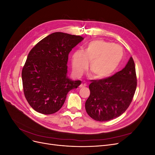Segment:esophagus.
<instances>
[{
	"mask_svg": "<svg viewBox=\"0 0 155 155\" xmlns=\"http://www.w3.org/2000/svg\"><path fill=\"white\" fill-rule=\"evenodd\" d=\"M87 86V83L85 81H83L81 83V84L80 85V86H79V87L80 88H82V87H85Z\"/></svg>",
	"mask_w": 155,
	"mask_h": 155,
	"instance_id": "obj_1",
	"label": "esophagus"
}]
</instances>
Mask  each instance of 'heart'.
Masks as SVG:
<instances>
[{"mask_svg": "<svg viewBox=\"0 0 155 155\" xmlns=\"http://www.w3.org/2000/svg\"><path fill=\"white\" fill-rule=\"evenodd\" d=\"M124 50L120 45L104 40L89 42L85 50H78L72 56L73 71L81 76L90 64L93 77L103 79L109 77L118 68L124 58Z\"/></svg>", "mask_w": 155, "mask_h": 155, "instance_id": "heart-1", "label": "heart"}]
</instances>
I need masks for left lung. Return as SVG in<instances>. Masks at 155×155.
<instances>
[{"instance_id":"8db88e82","label":"left lung","mask_w":155,"mask_h":155,"mask_svg":"<svg viewBox=\"0 0 155 155\" xmlns=\"http://www.w3.org/2000/svg\"><path fill=\"white\" fill-rule=\"evenodd\" d=\"M91 81V94L85 102L87 114L98 121L118 118L130 105L137 86L133 58L125 68L112 76Z\"/></svg>"}]
</instances>
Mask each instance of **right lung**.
<instances>
[{
	"label": "right lung",
	"instance_id": "add662e5",
	"mask_svg": "<svg viewBox=\"0 0 155 155\" xmlns=\"http://www.w3.org/2000/svg\"><path fill=\"white\" fill-rule=\"evenodd\" d=\"M83 40L79 35L55 32L33 48L22 70L23 91L27 101L43 114L58 112L68 92L81 85L67 76L68 54Z\"/></svg>",
	"mask_w": 155,
	"mask_h": 155
}]
</instances>
